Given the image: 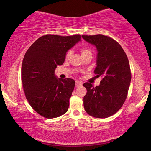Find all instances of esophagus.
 <instances>
[{
	"instance_id": "1",
	"label": "esophagus",
	"mask_w": 151,
	"mask_h": 151,
	"mask_svg": "<svg viewBox=\"0 0 151 151\" xmlns=\"http://www.w3.org/2000/svg\"><path fill=\"white\" fill-rule=\"evenodd\" d=\"M75 85H76V87H78V86H81L83 85V83H82L81 81H76V84H75Z\"/></svg>"
}]
</instances>
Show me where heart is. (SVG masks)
Wrapping results in <instances>:
<instances>
[{"mask_svg":"<svg viewBox=\"0 0 151 151\" xmlns=\"http://www.w3.org/2000/svg\"><path fill=\"white\" fill-rule=\"evenodd\" d=\"M81 53L82 55V57H85L86 56L88 55H92V52L91 51L88 49L87 48H82L81 50ZM73 55V51L71 50H69L66 53L65 55V59L66 60H68L70 58V57H72Z\"/></svg>","mask_w":151,"mask_h":151,"instance_id":"obj_1","label":"heart"}]
</instances>
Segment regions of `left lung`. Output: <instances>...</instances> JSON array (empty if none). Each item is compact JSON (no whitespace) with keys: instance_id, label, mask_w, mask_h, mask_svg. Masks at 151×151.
Listing matches in <instances>:
<instances>
[{"instance_id":"obj_1","label":"left lung","mask_w":151,"mask_h":151,"mask_svg":"<svg viewBox=\"0 0 151 151\" xmlns=\"http://www.w3.org/2000/svg\"><path fill=\"white\" fill-rule=\"evenodd\" d=\"M83 39L97 50L96 66L94 73L101 76L100 85L94 87L89 83L84 96V107L95 118H107L115 114L126 100L131 81L127 56L116 40L103 35H82Z\"/></svg>"}]
</instances>
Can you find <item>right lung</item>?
Here are the masks:
<instances>
[{
    "instance_id": "right-lung-1",
    "label": "right lung",
    "mask_w": 151,
    "mask_h": 151,
    "mask_svg": "<svg viewBox=\"0 0 151 151\" xmlns=\"http://www.w3.org/2000/svg\"><path fill=\"white\" fill-rule=\"evenodd\" d=\"M81 39L80 35H46L25 53L21 67L24 94L32 108L43 117L57 118L68 111L75 81L57 78L55 70L65 62L67 51Z\"/></svg>"
}]
</instances>
